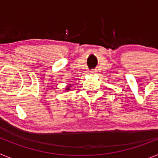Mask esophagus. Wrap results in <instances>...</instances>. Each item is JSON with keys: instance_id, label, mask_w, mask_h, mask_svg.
<instances>
[{"instance_id": "1", "label": "esophagus", "mask_w": 158, "mask_h": 158, "mask_svg": "<svg viewBox=\"0 0 158 158\" xmlns=\"http://www.w3.org/2000/svg\"><path fill=\"white\" fill-rule=\"evenodd\" d=\"M96 71L95 70V69H93V70L90 71V73H92V74H94V73H96Z\"/></svg>"}]
</instances>
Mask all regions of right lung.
<instances>
[{
  "label": "right lung",
  "mask_w": 158,
  "mask_h": 158,
  "mask_svg": "<svg viewBox=\"0 0 158 158\" xmlns=\"http://www.w3.org/2000/svg\"><path fill=\"white\" fill-rule=\"evenodd\" d=\"M70 87H71V84H70V85H68L66 86L65 91H69V90H70Z\"/></svg>",
  "instance_id": "add662e5"
}]
</instances>
